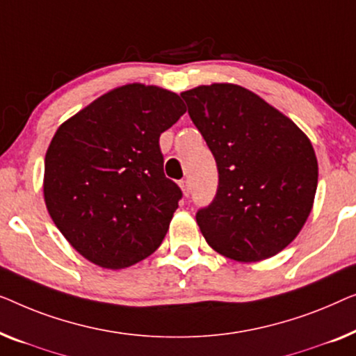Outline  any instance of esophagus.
Listing matches in <instances>:
<instances>
[{"label":"esophagus","mask_w":356,"mask_h":356,"mask_svg":"<svg viewBox=\"0 0 356 356\" xmlns=\"http://www.w3.org/2000/svg\"><path fill=\"white\" fill-rule=\"evenodd\" d=\"M179 184H180V188H182V192H184L185 197H188V195H190V182H188V179H182Z\"/></svg>","instance_id":"1"}]
</instances>
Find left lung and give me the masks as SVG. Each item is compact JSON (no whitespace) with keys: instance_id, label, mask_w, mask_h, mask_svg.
Returning <instances> with one entry per match:
<instances>
[{"instance_id":"left-lung-1","label":"left lung","mask_w":356,"mask_h":356,"mask_svg":"<svg viewBox=\"0 0 356 356\" xmlns=\"http://www.w3.org/2000/svg\"><path fill=\"white\" fill-rule=\"evenodd\" d=\"M216 159L213 202L197 211L204 238L237 261H261L297 237L318 187L313 145L258 95L232 83L180 93Z\"/></svg>"}]
</instances>
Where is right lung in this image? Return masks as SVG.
<instances>
[{"label":"right lung","instance_id":"1","mask_svg":"<svg viewBox=\"0 0 356 356\" xmlns=\"http://www.w3.org/2000/svg\"><path fill=\"white\" fill-rule=\"evenodd\" d=\"M185 113L179 95L130 83L58 129L44 158V202L77 252L102 268L149 257L182 190L164 176L159 135Z\"/></svg>","mask_w":356,"mask_h":356}]
</instances>
